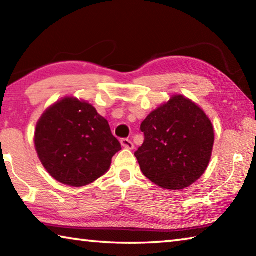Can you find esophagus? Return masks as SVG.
<instances>
[{
	"label": "esophagus",
	"instance_id": "obj_1",
	"mask_svg": "<svg viewBox=\"0 0 256 256\" xmlns=\"http://www.w3.org/2000/svg\"><path fill=\"white\" fill-rule=\"evenodd\" d=\"M120 144H122L123 148L125 149H133V142L131 140H128V138H122L120 140Z\"/></svg>",
	"mask_w": 256,
	"mask_h": 256
}]
</instances>
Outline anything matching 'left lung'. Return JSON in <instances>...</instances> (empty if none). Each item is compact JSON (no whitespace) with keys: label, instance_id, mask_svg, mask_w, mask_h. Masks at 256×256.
I'll return each instance as SVG.
<instances>
[{"label":"left lung","instance_id":"obj_1","mask_svg":"<svg viewBox=\"0 0 256 256\" xmlns=\"http://www.w3.org/2000/svg\"><path fill=\"white\" fill-rule=\"evenodd\" d=\"M144 141L136 156L141 172L167 190H183L196 182L209 164L214 142L210 120L183 96L172 97L141 124Z\"/></svg>","mask_w":256,"mask_h":256}]
</instances>
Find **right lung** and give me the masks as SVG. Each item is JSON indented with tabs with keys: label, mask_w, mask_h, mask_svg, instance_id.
<instances>
[{
	"label": "right lung",
	"mask_w": 256,
	"mask_h": 256,
	"mask_svg": "<svg viewBox=\"0 0 256 256\" xmlns=\"http://www.w3.org/2000/svg\"><path fill=\"white\" fill-rule=\"evenodd\" d=\"M34 146L42 166L60 183L88 185L110 170L122 149L110 124L86 102L64 98L37 123Z\"/></svg>",
	"instance_id": "obj_1"
}]
</instances>
